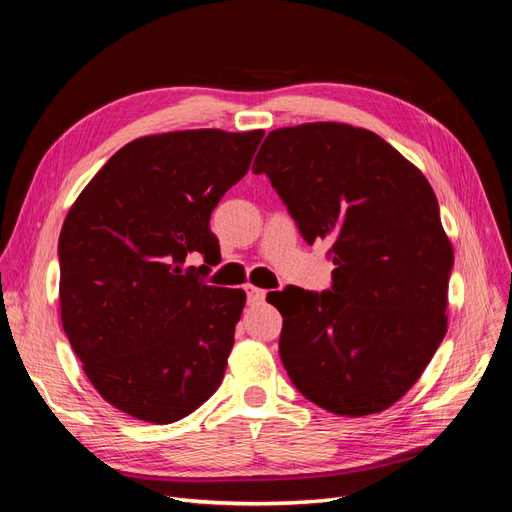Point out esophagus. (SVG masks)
I'll list each match as a JSON object with an SVG mask.
<instances>
[{
  "label": "esophagus",
  "instance_id": "obj_1",
  "mask_svg": "<svg viewBox=\"0 0 512 512\" xmlns=\"http://www.w3.org/2000/svg\"><path fill=\"white\" fill-rule=\"evenodd\" d=\"M245 294H247V303H250V305H258V303H262V301L267 299V292L265 290H260V288L250 286V284L245 286Z\"/></svg>",
  "mask_w": 512,
  "mask_h": 512
}]
</instances>
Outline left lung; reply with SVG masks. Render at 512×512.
I'll list each match as a JSON object with an SVG mask.
<instances>
[{"mask_svg":"<svg viewBox=\"0 0 512 512\" xmlns=\"http://www.w3.org/2000/svg\"><path fill=\"white\" fill-rule=\"evenodd\" d=\"M252 173L269 177L309 245L331 243V288L273 301L292 384L342 416L393 406L446 335L453 247L431 185L378 134L346 123L269 132Z\"/></svg>","mask_w":512,"mask_h":512,"instance_id":"1","label":"left lung"}]
</instances>
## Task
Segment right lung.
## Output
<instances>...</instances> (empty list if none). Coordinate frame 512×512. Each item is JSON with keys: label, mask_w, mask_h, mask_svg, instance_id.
I'll return each mask as SVG.
<instances>
[{"label": "right lung", "mask_w": 512, "mask_h": 512, "mask_svg": "<svg viewBox=\"0 0 512 512\" xmlns=\"http://www.w3.org/2000/svg\"><path fill=\"white\" fill-rule=\"evenodd\" d=\"M265 132L136 138L76 198L59 235L61 324L96 391L138 421L175 423L218 389L243 290L205 284L211 211ZM194 253L207 266L185 268Z\"/></svg>", "instance_id": "add662e5"}]
</instances>
